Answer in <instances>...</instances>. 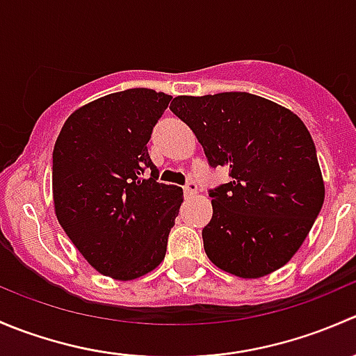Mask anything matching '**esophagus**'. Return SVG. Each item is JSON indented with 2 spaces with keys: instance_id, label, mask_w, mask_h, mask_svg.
<instances>
[{
  "instance_id": "1",
  "label": "esophagus",
  "mask_w": 356,
  "mask_h": 356,
  "mask_svg": "<svg viewBox=\"0 0 356 356\" xmlns=\"http://www.w3.org/2000/svg\"><path fill=\"white\" fill-rule=\"evenodd\" d=\"M184 193H186V196H195L196 193H198V186H196L195 182H188L184 188Z\"/></svg>"
}]
</instances>
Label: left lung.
<instances>
[{
	"label": "left lung",
	"instance_id": "left-lung-1",
	"mask_svg": "<svg viewBox=\"0 0 356 356\" xmlns=\"http://www.w3.org/2000/svg\"><path fill=\"white\" fill-rule=\"evenodd\" d=\"M170 110L189 125L211 167L231 182L210 191L204 253L236 277L272 274L307 239L325 198L314 139L286 106L250 92L177 96Z\"/></svg>",
	"mask_w": 356,
	"mask_h": 356
}]
</instances>
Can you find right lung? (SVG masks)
I'll return each instance as SVG.
<instances>
[{
  "instance_id": "1",
  "label": "right lung",
  "mask_w": 356,
  "mask_h": 356,
  "mask_svg": "<svg viewBox=\"0 0 356 356\" xmlns=\"http://www.w3.org/2000/svg\"><path fill=\"white\" fill-rule=\"evenodd\" d=\"M170 99L146 88L95 99L67 118L53 149L56 218L86 261L117 281L163 261L181 208L182 189L156 182L146 148Z\"/></svg>"
}]
</instances>
